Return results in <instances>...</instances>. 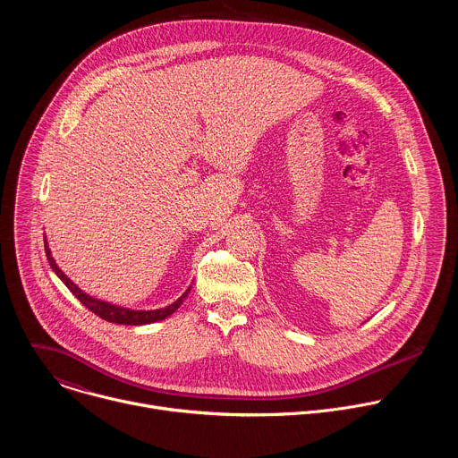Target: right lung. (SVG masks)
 <instances>
[{
    "mask_svg": "<svg viewBox=\"0 0 458 458\" xmlns=\"http://www.w3.org/2000/svg\"><path fill=\"white\" fill-rule=\"evenodd\" d=\"M45 253H47V259H48V265L50 268L55 272V276L64 283V286H67L78 299L80 302L89 308L92 313H96L98 317L108 320V322H114V324H126V326H141V324H152V322H157V320H163L166 318L168 315H172L181 304L182 301L188 297L190 293V288L175 301L172 302L170 306L166 308H159V310H130V308H123V306H115V304H110V302H105V301H99L96 297H90L89 293H85L83 290H80L67 276H64L61 272V268L55 265V260L50 253V248L45 241Z\"/></svg>",
    "mask_w": 458,
    "mask_h": 458,
    "instance_id": "right-lung-1",
    "label": "right lung"
}]
</instances>
